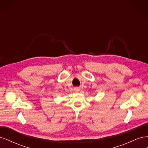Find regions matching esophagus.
Masks as SVG:
<instances>
[{
    "label": "esophagus",
    "mask_w": 148,
    "mask_h": 148,
    "mask_svg": "<svg viewBox=\"0 0 148 148\" xmlns=\"http://www.w3.org/2000/svg\"><path fill=\"white\" fill-rule=\"evenodd\" d=\"M74 91L75 92H79L80 91V89L79 88H74Z\"/></svg>",
    "instance_id": "1"
}]
</instances>
